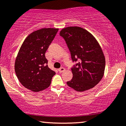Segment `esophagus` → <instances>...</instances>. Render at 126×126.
<instances>
[{
	"label": "esophagus",
	"mask_w": 126,
	"mask_h": 126,
	"mask_svg": "<svg viewBox=\"0 0 126 126\" xmlns=\"http://www.w3.org/2000/svg\"><path fill=\"white\" fill-rule=\"evenodd\" d=\"M58 70H59V71L60 73H63V72H64V71L65 68H63V67H61V68H60Z\"/></svg>",
	"instance_id": "1"
}]
</instances>
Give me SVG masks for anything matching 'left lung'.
Masks as SVG:
<instances>
[{"label":"left lung","instance_id":"obj_1","mask_svg":"<svg viewBox=\"0 0 126 126\" xmlns=\"http://www.w3.org/2000/svg\"><path fill=\"white\" fill-rule=\"evenodd\" d=\"M60 35L66 41L73 62V79L67 82L70 87L83 92L94 87L102 79L105 58L99 44L88 31L79 27L62 29Z\"/></svg>","mask_w":126,"mask_h":126}]
</instances>
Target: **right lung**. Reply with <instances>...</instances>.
<instances>
[{
	"label": "right lung",
	"mask_w": 126,
	"mask_h": 126,
	"mask_svg": "<svg viewBox=\"0 0 126 126\" xmlns=\"http://www.w3.org/2000/svg\"><path fill=\"white\" fill-rule=\"evenodd\" d=\"M58 28H42L25 38L15 61L14 68L24 87L39 92L49 87L55 72L47 66L46 51L58 32Z\"/></svg>",
	"instance_id": "obj_1"
}]
</instances>
